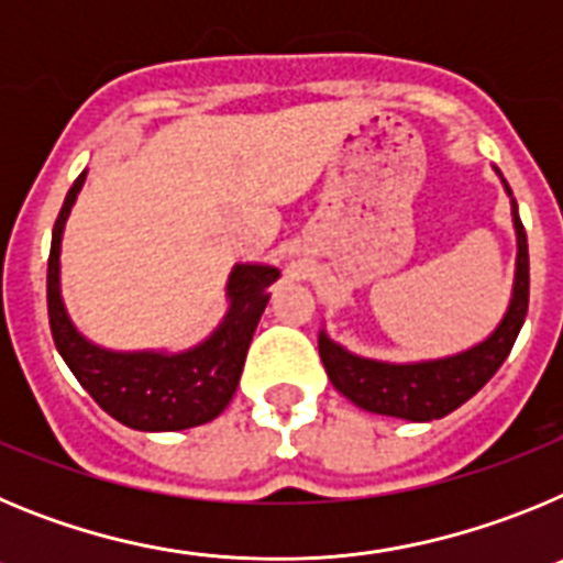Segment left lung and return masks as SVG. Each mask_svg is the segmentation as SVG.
Returning a JSON list of instances; mask_svg holds the SVG:
<instances>
[{
	"mask_svg": "<svg viewBox=\"0 0 563 563\" xmlns=\"http://www.w3.org/2000/svg\"><path fill=\"white\" fill-rule=\"evenodd\" d=\"M499 180L510 197V213H514L516 228L514 292H510V305H507L501 321L485 341L474 343L471 350L411 363L355 355L332 341L327 330H321L318 332V355L324 361L327 377L346 400L355 402L357 409L411 422L440 420L460 409L465 400H471L510 355L521 324H525L527 301H530V256H527V233L519 220L514 191L501 174Z\"/></svg>",
	"mask_w": 563,
	"mask_h": 563,
	"instance_id": "left-lung-1",
	"label": "left lung"
}]
</instances>
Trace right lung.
I'll return each mask as SVG.
<instances>
[{
	"label": "right lung",
	"mask_w": 563,
	"mask_h": 563,
	"mask_svg": "<svg viewBox=\"0 0 563 563\" xmlns=\"http://www.w3.org/2000/svg\"><path fill=\"white\" fill-rule=\"evenodd\" d=\"M84 180L87 172H81L64 197L49 245L47 312L58 355L92 400L129 429L183 431L211 422L236 395L247 346L271 301L267 287L282 273L273 265H233L225 285V318L191 350L118 352L98 346L78 332L62 298V236Z\"/></svg>",
	"instance_id": "right-lung-1"
}]
</instances>
